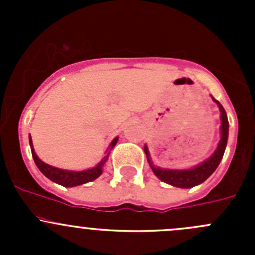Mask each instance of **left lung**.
Listing matches in <instances>:
<instances>
[{
  "label": "left lung",
  "mask_w": 255,
  "mask_h": 255,
  "mask_svg": "<svg viewBox=\"0 0 255 255\" xmlns=\"http://www.w3.org/2000/svg\"><path fill=\"white\" fill-rule=\"evenodd\" d=\"M213 101L218 105V109H220L221 111V139L220 143H218L217 149L215 150V153H213L207 160H205L204 163L199 164V165L195 166V168L192 169H187V170H169V169L156 168V166H154L153 163H151L148 148H146V145H144V151H145L146 154V159H148L149 165H150L153 173L155 174L161 181L166 182V184L169 185H173V186L181 187V189H190V187H194L196 186V185L202 184L205 180L212 175L213 171H215L216 169H217V166L220 165L221 160H222L223 158V154H225L226 145H227L228 118L227 113H226L222 105L215 99H213Z\"/></svg>",
  "instance_id": "8db88e82"
}]
</instances>
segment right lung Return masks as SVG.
<instances>
[{"label": "right lung", "mask_w": 255, "mask_h": 255, "mask_svg": "<svg viewBox=\"0 0 255 255\" xmlns=\"http://www.w3.org/2000/svg\"><path fill=\"white\" fill-rule=\"evenodd\" d=\"M118 137H116L115 139L112 140L111 144H110V150L116 145L117 143ZM29 145H30V150H32V156L34 159V163L37 164L38 169L44 174L45 176L48 177L49 180L51 181L56 182V184L61 185V186L65 187H73V186H78V185H82L86 184V182L92 181V180L97 179L100 175L102 174V168H104L105 161L107 160L109 158V153L107 155L105 156L104 159L101 160V163L99 165H96L95 168L92 169H87V170H82V171H73V170H64V169H59L55 168V166H51L49 164H45L44 161L40 160L39 158L35 154L34 148H33L32 144V137L29 134Z\"/></svg>", "instance_id": "1"}]
</instances>
